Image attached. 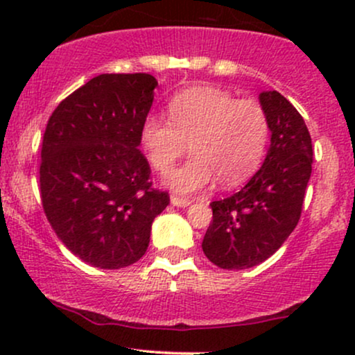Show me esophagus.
Wrapping results in <instances>:
<instances>
[{"label": "esophagus", "instance_id": "1", "mask_svg": "<svg viewBox=\"0 0 355 355\" xmlns=\"http://www.w3.org/2000/svg\"><path fill=\"white\" fill-rule=\"evenodd\" d=\"M170 200H172V203H173L175 207H189L190 203H191L190 198L180 197V195H172V198H170Z\"/></svg>", "mask_w": 355, "mask_h": 355}]
</instances>
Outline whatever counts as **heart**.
I'll return each instance as SVG.
<instances>
[{"label": "heart", "instance_id": "b5f03b06", "mask_svg": "<svg viewBox=\"0 0 355 355\" xmlns=\"http://www.w3.org/2000/svg\"><path fill=\"white\" fill-rule=\"evenodd\" d=\"M168 118L150 113L140 140L150 165L165 173L190 145L193 153L166 183L193 193L214 183L234 187L247 180L266 157L270 121L257 100L240 98L217 87H193L168 101Z\"/></svg>", "mask_w": 355, "mask_h": 355}]
</instances>
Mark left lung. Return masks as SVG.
<instances>
[{"instance_id": "obj_1", "label": "left lung", "mask_w": 355, "mask_h": 355, "mask_svg": "<svg viewBox=\"0 0 355 355\" xmlns=\"http://www.w3.org/2000/svg\"><path fill=\"white\" fill-rule=\"evenodd\" d=\"M270 121V148L243 189L210 203L203 254L227 270L259 266L294 232L312 173V138L302 115L279 92L260 93Z\"/></svg>"}]
</instances>
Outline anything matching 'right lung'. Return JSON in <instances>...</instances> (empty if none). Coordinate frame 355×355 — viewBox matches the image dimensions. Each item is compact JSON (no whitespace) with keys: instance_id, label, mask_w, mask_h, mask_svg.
<instances>
[{"instance_id":"add662e5","label":"right lung","mask_w":355,"mask_h":355,"mask_svg":"<svg viewBox=\"0 0 355 355\" xmlns=\"http://www.w3.org/2000/svg\"><path fill=\"white\" fill-rule=\"evenodd\" d=\"M157 80L105 73L68 95L46 123L40 164L44 215L68 250L100 268L145 255L166 191L153 189L138 150Z\"/></svg>"}]
</instances>
